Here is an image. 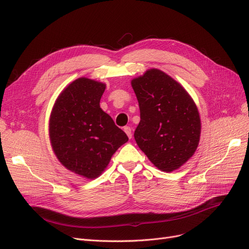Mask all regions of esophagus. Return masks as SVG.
<instances>
[{
    "label": "esophagus",
    "instance_id": "esophagus-1",
    "mask_svg": "<svg viewBox=\"0 0 249 249\" xmlns=\"http://www.w3.org/2000/svg\"><path fill=\"white\" fill-rule=\"evenodd\" d=\"M124 132L127 134V136H128L130 139L132 138V129H131V127H129V126L124 127Z\"/></svg>",
    "mask_w": 249,
    "mask_h": 249
}]
</instances>
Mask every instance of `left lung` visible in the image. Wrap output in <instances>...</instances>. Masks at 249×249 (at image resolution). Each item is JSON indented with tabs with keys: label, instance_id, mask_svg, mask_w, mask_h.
Masks as SVG:
<instances>
[{
	"label": "left lung",
	"instance_id": "obj_1",
	"mask_svg": "<svg viewBox=\"0 0 249 249\" xmlns=\"http://www.w3.org/2000/svg\"><path fill=\"white\" fill-rule=\"evenodd\" d=\"M140 122L134 132L139 148L164 173L184 165L197 150L201 118L193 98L178 82L159 69L134 77Z\"/></svg>",
	"mask_w": 249,
	"mask_h": 249
}]
</instances>
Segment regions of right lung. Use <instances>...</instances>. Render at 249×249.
<instances>
[{"instance_id": "add662e5", "label": "right lung", "mask_w": 249, "mask_h": 249, "mask_svg": "<svg viewBox=\"0 0 249 249\" xmlns=\"http://www.w3.org/2000/svg\"><path fill=\"white\" fill-rule=\"evenodd\" d=\"M106 84L78 77L65 87L52 107L48 132L58 161L87 179L100 177L113 154L128 141L100 107Z\"/></svg>"}]
</instances>
